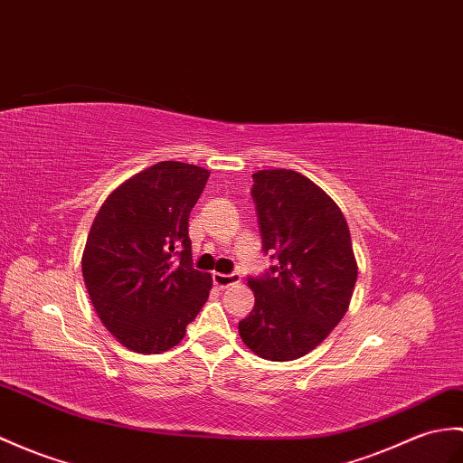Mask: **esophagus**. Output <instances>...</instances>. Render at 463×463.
I'll use <instances>...</instances> for the list:
<instances>
[{
	"mask_svg": "<svg viewBox=\"0 0 463 463\" xmlns=\"http://www.w3.org/2000/svg\"><path fill=\"white\" fill-rule=\"evenodd\" d=\"M213 282H214V286H217L219 289H224V288H231L234 284H239L241 282V276L239 274H219V272H214L213 274Z\"/></svg>",
	"mask_w": 463,
	"mask_h": 463,
	"instance_id": "obj_1",
	"label": "esophagus"
}]
</instances>
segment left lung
<instances>
[{
	"mask_svg": "<svg viewBox=\"0 0 463 463\" xmlns=\"http://www.w3.org/2000/svg\"><path fill=\"white\" fill-rule=\"evenodd\" d=\"M252 179L262 250L278 266L249 280L254 309L239 333L258 357L294 361L347 314L359 268L347 221L324 189L292 169H262Z\"/></svg>",
	"mask_w": 463,
	"mask_h": 463,
	"instance_id": "1",
	"label": "left lung"
}]
</instances>
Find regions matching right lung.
Returning a JSON list of instances; mask_svg holds the SVG:
<instances>
[{"instance_id": "add662e5", "label": "right lung", "mask_w": 463, "mask_h": 463, "mask_svg": "<svg viewBox=\"0 0 463 463\" xmlns=\"http://www.w3.org/2000/svg\"><path fill=\"white\" fill-rule=\"evenodd\" d=\"M209 175L159 161L120 183L96 213L82 278L104 327L126 349L157 354L179 345L207 302L213 278L193 268L189 213Z\"/></svg>"}]
</instances>
